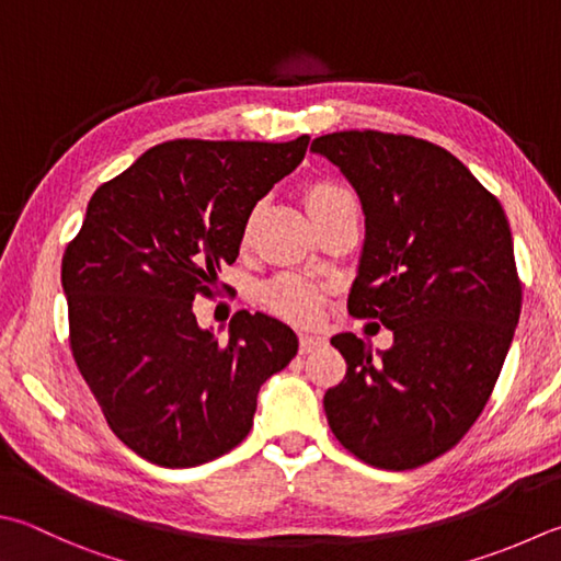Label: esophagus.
Wrapping results in <instances>:
<instances>
[{"mask_svg": "<svg viewBox=\"0 0 561 561\" xmlns=\"http://www.w3.org/2000/svg\"><path fill=\"white\" fill-rule=\"evenodd\" d=\"M324 346L322 336H312V334H300V354H310L314 348Z\"/></svg>", "mask_w": 561, "mask_h": 561, "instance_id": "obj_1", "label": "esophagus"}]
</instances>
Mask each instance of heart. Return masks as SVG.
<instances>
[{"instance_id": "heart-1", "label": "heart", "mask_w": 561, "mask_h": 561, "mask_svg": "<svg viewBox=\"0 0 561 561\" xmlns=\"http://www.w3.org/2000/svg\"><path fill=\"white\" fill-rule=\"evenodd\" d=\"M348 203H354V195L334 181H317L305 190V205H308L317 225ZM256 215L259 207H253L244 221V229H241V239L244 241L251 237ZM327 295H330V288L320 280L302 276V273H280V276L261 285L259 302L285 322L295 327H310L322 317Z\"/></svg>"}]
</instances>
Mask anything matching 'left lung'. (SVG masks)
<instances>
[{
	"instance_id": "left-lung-1",
	"label": "left lung",
	"mask_w": 561,
	"mask_h": 561,
	"mask_svg": "<svg viewBox=\"0 0 561 561\" xmlns=\"http://www.w3.org/2000/svg\"><path fill=\"white\" fill-rule=\"evenodd\" d=\"M312 151L340 165L366 215L348 312L393 332L378 356L354 334L332 336L346 376L324 393L327 422L356 459L417 469L459 445L501 376L523 305L508 219L425 139L334 131Z\"/></svg>"
}]
</instances>
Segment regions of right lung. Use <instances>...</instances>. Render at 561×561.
<instances>
[{
  "mask_svg": "<svg viewBox=\"0 0 561 561\" xmlns=\"http://www.w3.org/2000/svg\"><path fill=\"white\" fill-rule=\"evenodd\" d=\"M308 144V134L158 144L94 190L62 253L72 358L114 435L158 467H199L234 449L259 388L298 354L288 324L247 310L219 342L199 330L193 300L213 298L249 213Z\"/></svg>",
  "mask_w": 561,
  "mask_h": 561,
  "instance_id": "right-lung-1",
  "label": "right lung"
}]
</instances>
